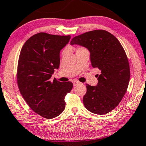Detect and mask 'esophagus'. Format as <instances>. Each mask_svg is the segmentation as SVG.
Instances as JSON below:
<instances>
[{
	"label": "esophagus",
	"instance_id": "34e87169",
	"mask_svg": "<svg viewBox=\"0 0 146 146\" xmlns=\"http://www.w3.org/2000/svg\"><path fill=\"white\" fill-rule=\"evenodd\" d=\"M79 84H81V83L79 82H73L74 86H76V85H79Z\"/></svg>",
	"mask_w": 146,
	"mask_h": 146
}]
</instances>
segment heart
I'll return each mask as SVG.
<instances>
[{"label":"heart","instance_id":"b5f03b06","mask_svg":"<svg viewBox=\"0 0 146 146\" xmlns=\"http://www.w3.org/2000/svg\"><path fill=\"white\" fill-rule=\"evenodd\" d=\"M85 50V48L83 47L82 46H79L77 48V50L76 51H78V50Z\"/></svg>","mask_w":146,"mask_h":146}]
</instances>
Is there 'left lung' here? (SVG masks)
I'll return each mask as SVG.
<instances>
[{"label": "left lung", "instance_id": "left-lung-1", "mask_svg": "<svg viewBox=\"0 0 146 146\" xmlns=\"http://www.w3.org/2000/svg\"><path fill=\"white\" fill-rule=\"evenodd\" d=\"M70 44L87 48L92 67L101 70L96 75V86L86 85L85 108L97 114L113 111L125 95L130 80L129 64L120 41L107 31L96 30L72 38Z\"/></svg>", "mask_w": 146, "mask_h": 146}]
</instances>
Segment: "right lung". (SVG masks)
Returning a JSON list of instances; mask_svg holds the SVG:
<instances>
[{
	"label": "right lung",
	"mask_w": 146,
	"mask_h": 146,
	"mask_svg": "<svg viewBox=\"0 0 146 146\" xmlns=\"http://www.w3.org/2000/svg\"><path fill=\"white\" fill-rule=\"evenodd\" d=\"M70 35L40 32L24 44L19 57L17 85L25 102L35 113L46 119L56 118L65 108L64 98L73 87L70 82L50 80L60 63L59 53Z\"/></svg>",
	"instance_id": "right-lung-1"
}]
</instances>
